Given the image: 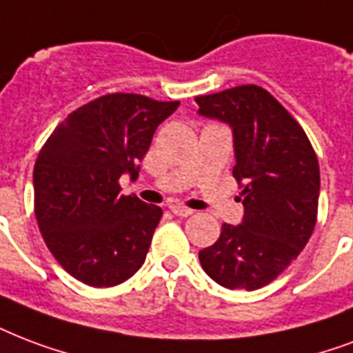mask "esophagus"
Masks as SVG:
<instances>
[{
    "label": "esophagus",
    "instance_id": "1",
    "mask_svg": "<svg viewBox=\"0 0 353 353\" xmlns=\"http://www.w3.org/2000/svg\"><path fill=\"white\" fill-rule=\"evenodd\" d=\"M170 211L176 214V216H190L192 214V209H188V207H183L179 203H172L170 205Z\"/></svg>",
    "mask_w": 353,
    "mask_h": 353
}]
</instances>
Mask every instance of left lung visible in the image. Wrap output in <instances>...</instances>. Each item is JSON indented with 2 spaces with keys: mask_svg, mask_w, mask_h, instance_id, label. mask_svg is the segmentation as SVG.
<instances>
[{
  "mask_svg": "<svg viewBox=\"0 0 353 353\" xmlns=\"http://www.w3.org/2000/svg\"><path fill=\"white\" fill-rule=\"evenodd\" d=\"M198 114L233 131V177L244 216L224 224L200 252L201 268L225 289L255 290L278 278L305 248L316 224L319 159L300 123L257 85L198 96Z\"/></svg>",
  "mask_w": 353,
  "mask_h": 353,
  "instance_id": "8db88e82",
  "label": "left lung"
}]
</instances>
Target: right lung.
I'll use <instances>...</instances> for the list:
<instances>
[{
	"label": "right lung",
	"mask_w": 353,
	"mask_h": 353,
	"mask_svg": "<svg viewBox=\"0 0 353 353\" xmlns=\"http://www.w3.org/2000/svg\"><path fill=\"white\" fill-rule=\"evenodd\" d=\"M179 101L107 94L68 114L34 163V214L64 270L90 287H114L146 261L163 209L120 194L137 179L159 123Z\"/></svg>",
	"instance_id": "1"
}]
</instances>
